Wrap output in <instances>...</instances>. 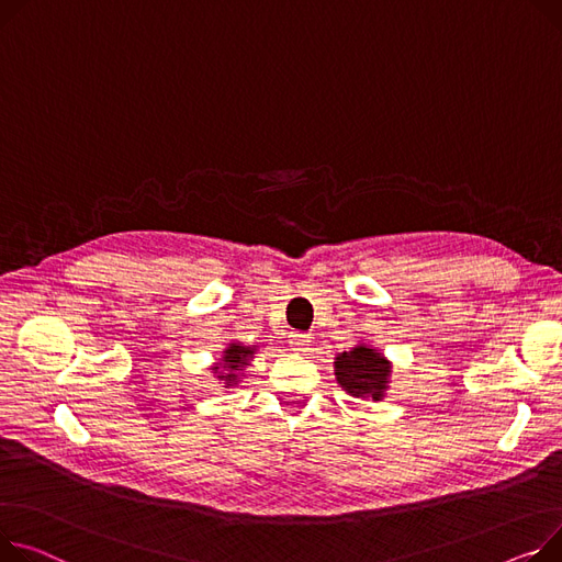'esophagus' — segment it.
I'll use <instances>...</instances> for the list:
<instances>
[{
  "mask_svg": "<svg viewBox=\"0 0 562 562\" xmlns=\"http://www.w3.org/2000/svg\"><path fill=\"white\" fill-rule=\"evenodd\" d=\"M289 344H291V350H295V352H307L312 346V336L310 334H291Z\"/></svg>",
  "mask_w": 562,
  "mask_h": 562,
  "instance_id": "obj_1",
  "label": "esophagus"
}]
</instances>
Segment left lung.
Masks as SVG:
<instances>
[{
	"instance_id": "1",
	"label": "left lung",
	"mask_w": 562,
	"mask_h": 562,
	"mask_svg": "<svg viewBox=\"0 0 562 562\" xmlns=\"http://www.w3.org/2000/svg\"><path fill=\"white\" fill-rule=\"evenodd\" d=\"M391 361L372 346L359 344L334 357V375L348 395L359 400H384L391 382Z\"/></svg>"
}]
</instances>
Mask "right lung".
<instances>
[{"instance_id":"right-lung-1","label":"right lung","mask_w":562,"mask_h":562,"mask_svg":"<svg viewBox=\"0 0 562 562\" xmlns=\"http://www.w3.org/2000/svg\"><path fill=\"white\" fill-rule=\"evenodd\" d=\"M255 346H244V344H228V348L223 350L221 355V361H216L212 366V372L214 378L218 382L226 384V389L231 386H237L244 378H246V368L250 366V359L255 355Z\"/></svg>"}]
</instances>
